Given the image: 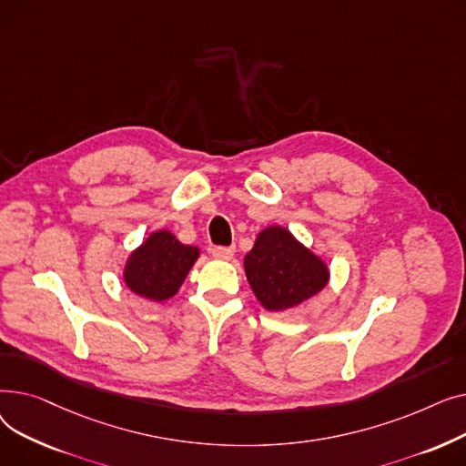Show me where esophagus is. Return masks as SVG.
<instances>
[{
    "label": "esophagus",
    "mask_w": 466,
    "mask_h": 466,
    "mask_svg": "<svg viewBox=\"0 0 466 466\" xmlns=\"http://www.w3.org/2000/svg\"><path fill=\"white\" fill-rule=\"evenodd\" d=\"M234 248H225V246H215L211 248V255L215 258H223V260H230L234 257Z\"/></svg>",
    "instance_id": "esophagus-1"
}]
</instances>
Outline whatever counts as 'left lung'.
<instances>
[{
    "instance_id": "obj_1",
    "label": "left lung",
    "mask_w": 466,
    "mask_h": 466,
    "mask_svg": "<svg viewBox=\"0 0 466 466\" xmlns=\"http://www.w3.org/2000/svg\"><path fill=\"white\" fill-rule=\"evenodd\" d=\"M246 274L255 297L270 311L302 304L329 281L325 262L281 227L258 234L255 248L246 255Z\"/></svg>"
}]
</instances>
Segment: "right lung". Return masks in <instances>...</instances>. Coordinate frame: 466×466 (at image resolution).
Listing matches in <instances>:
<instances>
[{"label": "right lung", "mask_w": 466, "mask_h": 466, "mask_svg": "<svg viewBox=\"0 0 466 466\" xmlns=\"http://www.w3.org/2000/svg\"><path fill=\"white\" fill-rule=\"evenodd\" d=\"M198 255V249L183 246L171 232H155L128 258L127 285L139 297L167 300L176 295Z\"/></svg>", "instance_id": "obj_1"}]
</instances>
